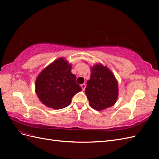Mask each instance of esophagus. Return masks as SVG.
<instances>
[{
    "label": "esophagus",
    "instance_id": "obj_1",
    "mask_svg": "<svg viewBox=\"0 0 159 159\" xmlns=\"http://www.w3.org/2000/svg\"><path fill=\"white\" fill-rule=\"evenodd\" d=\"M80 87H82L83 90H85V88H86V84H82L80 85Z\"/></svg>",
    "mask_w": 159,
    "mask_h": 159
}]
</instances>
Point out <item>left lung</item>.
Segmentation results:
<instances>
[{"mask_svg":"<svg viewBox=\"0 0 159 159\" xmlns=\"http://www.w3.org/2000/svg\"><path fill=\"white\" fill-rule=\"evenodd\" d=\"M85 94L94 109L102 111L115 105L119 97L118 81L111 70L98 63L90 68Z\"/></svg>","mask_w":159,"mask_h":159,"instance_id":"obj_1","label":"left lung"}]
</instances>
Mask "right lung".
Listing matches in <instances>:
<instances>
[{
  "mask_svg": "<svg viewBox=\"0 0 159 159\" xmlns=\"http://www.w3.org/2000/svg\"><path fill=\"white\" fill-rule=\"evenodd\" d=\"M71 69L72 65L62 57L40 72L35 81V93L45 106L57 110L65 108L74 95L82 90Z\"/></svg>",
  "mask_w": 159,
  "mask_h": 159,
  "instance_id": "add662e5",
  "label": "right lung"
}]
</instances>
